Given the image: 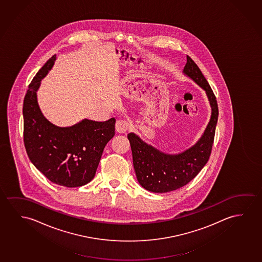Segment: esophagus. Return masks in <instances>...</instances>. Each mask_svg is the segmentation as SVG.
I'll return each instance as SVG.
<instances>
[{
  "instance_id": "obj_1",
  "label": "esophagus",
  "mask_w": 262,
  "mask_h": 262,
  "mask_svg": "<svg viewBox=\"0 0 262 262\" xmlns=\"http://www.w3.org/2000/svg\"><path fill=\"white\" fill-rule=\"evenodd\" d=\"M129 123L125 120H118L115 123V129L118 133H124L129 129Z\"/></svg>"
}]
</instances>
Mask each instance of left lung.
Here are the masks:
<instances>
[{
  "instance_id": "1",
  "label": "left lung",
  "mask_w": 262,
  "mask_h": 262,
  "mask_svg": "<svg viewBox=\"0 0 262 262\" xmlns=\"http://www.w3.org/2000/svg\"><path fill=\"white\" fill-rule=\"evenodd\" d=\"M184 73L206 92L212 107L211 119L200 140L186 151L169 155L145 143L136 134H128L137 179L143 188L153 193H167L186 186L205 167L212 151L219 114L216 97L189 56H186Z\"/></svg>"
}]
</instances>
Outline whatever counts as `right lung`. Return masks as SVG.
<instances>
[{
  "instance_id": "1",
  "label": "right lung",
  "mask_w": 262,
  "mask_h": 262,
  "mask_svg": "<svg viewBox=\"0 0 262 262\" xmlns=\"http://www.w3.org/2000/svg\"><path fill=\"white\" fill-rule=\"evenodd\" d=\"M55 60L56 55L29 84L23 102V141L29 159L47 179L59 186L77 187L95 178L103 148L115 134L116 121L84 119L64 128L48 121L38 107L37 90Z\"/></svg>"
}]
</instances>
